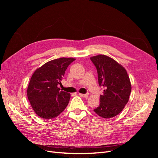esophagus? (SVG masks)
<instances>
[{"instance_id": "1", "label": "esophagus", "mask_w": 158, "mask_h": 158, "mask_svg": "<svg viewBox=\"0 0 158 158\" xmlns=\"http://www.w3.org/2000/svg\"><path fill=\"white\" fill-rule=\"evenodd\" d=\"M88 95L89 94H79V95L80 97H82V98H87L88 97Z\"/></svg>"}]
</instances>
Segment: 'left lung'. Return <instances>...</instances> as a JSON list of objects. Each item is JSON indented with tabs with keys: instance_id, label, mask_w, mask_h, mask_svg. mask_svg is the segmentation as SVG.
I'll list each match as a JSON object with an SVG mask.
<instances>
[{
	"instance_id": "1",
	"label": "left lung",
	"mask_w": 158,
	"mask_h": 158,
	"mask_svg": "<svg viewBox=\"0 0 158 158\" xmlns=\"http://www.w3.org/2000/svg\"><path fill=\"white\" fill-rule=\"evenodd\" d=\"M96 67L98 82L104 89L99 106L94 109L99 116L110 118L120 113L128 103L131 84L123 66L111 57L99 55L90 57Z\"/></svg>"
}]
</instances>
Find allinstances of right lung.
<instances>
[{
	"label": "right lung",
	"instance_id": "add662e5",
	"mask_svg": "<svg viewBox=\"0 0 158 158\" xmlns=\"http://www.w3.org/2000/svg\"><path fill=\"white\" fill-rule=\"evenodd\" d=\"M74 58H60L47 62L33 73L27 95L34 112L42 118H53L68 106L70 94L58 88L65 71Z\"/></svg>",
	"mask_w": 158,
	"mask_h": 158
}]
</instances>
